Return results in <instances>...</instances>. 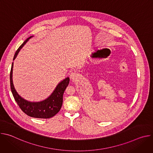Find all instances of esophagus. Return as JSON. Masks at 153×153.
Listing matches in <instances>:
<instances>
[{
  "instance_id": "34e87169",
  "label": "esophagus",
  "mask_w": 153,
  "mask_h": 153,
  "mask_svg": "<svg viewBox=\"0 0 153 153\" xmlns=\"http://www.w3.org/2000/svg\"><path fill=\"white\" fill-rule=\"evenodd\" d=\"M78 77V75L77 73H72L71 74H70V78L72 79V80H76L77 79V78Z\"/></svg>"
}]
</instances>
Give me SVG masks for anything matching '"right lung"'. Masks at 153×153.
<instances>
[{
    "label": "right lung",
    "mask_w": 153,
    "mask_h": 153,
    "mask_svg": "<svg viewBox=\"0 0 153 153\" xmlns=\"http://www.w3.org/2000/svg\"><path fill=\"white\" fill-rule=\"evenodd\" d=\"M32 37L33 36H30L26 39V40L17 50L14 56L13 60L17 57L21 48L24 46L27 42H28V40ZM13 62L12 63L10 76L11 90L16 102L22 111L28 116L35 118L49 119L55 116L60 111L62 107L63 102V94L65 89H66L69 84L70 78L67 77L61 81L57 85L50 96H49L45 100L37 102H32L23 99L16 92L13 83Z\"/></svg>",
    "instance_id": "right-lung-1"
}]
</instances>
